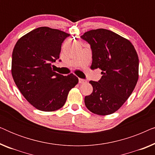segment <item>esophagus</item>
<instances>
[{
    "label": "esophagus",
    "mask_w": 155,
    "mask_h": 155,
    "mask_svg": "<svg viewBox=\"0 0 155 155\" xmlns=\"http://www.w3.org/2000/svg\"><path fill=\"white\" fill-rule=\"evenodd\" d=\"M86 82V80H83V79H81V78H79V83L80 84H84Z\"/></svg>",
    "instance_id": "obj_1"
}]
</instances>
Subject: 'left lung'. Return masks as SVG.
Masks as SVG:
<instances>
[{
  "label": "left lung",
  "mask_w": 155,
  "mask_h": 155,
  "mask_svg": "<svg viewBox=\"0 0 155 155\" xmlns=\"http://www.w3.org/2000/svg\"><path fill=\"white\" fill-rule=\"evenodd\" d=\"M81 38L92 48L91 69L102 71L98 82H90L93 91L84 97V104L92 113L109 115L122 107L135 87L139 77L138 56L129 40L108 29H92Z\"/></svg>",
  "instance_id": "8db88e82"
}]
</instances>
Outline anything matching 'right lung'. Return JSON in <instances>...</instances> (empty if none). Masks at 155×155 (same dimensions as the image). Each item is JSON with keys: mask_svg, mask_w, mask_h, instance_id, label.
Returning a JSON list of instances; mask_svg holds the SVG:
<instances>
[{"mask_svg": "<svg viewBox=\"0 0 155 155\" xmlns=\"http://www.w3.org/2000/svg\"><path fill=\"white\" fill-rule=\"evenodd\" d=\"M69 36L58 29L41 27L22 36L14 47L11 72L15 83L27 101L40 111L61 109L70 90L78 83L73 74L63 76L51 68Z\"/></svg>", "mask_w": 155, "mask_h": 155, "instance_id": "obj_1", "label": "right lung"}]
</instances>
